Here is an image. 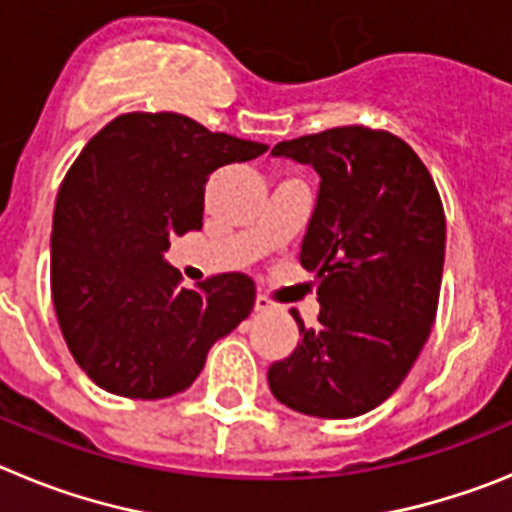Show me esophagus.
I'll use <instances>...</instances> for the list:
<instances>
[{"instance_id": "1", "label": "esophagus", "mask_w": 512, "mask_h": 512, "mask_svg": "<svg viewBox=\"0 0 512 512\" xmlns=\"http://www.w3.org/2000/svg\"><path fill=\"white\" fill-rule=\"evenodd\" d=\"M271 310V300L266 295H256V312H269Z\"/></svg>"}]
</instances>
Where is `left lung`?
I'll return each mask as SVG.
<instances>
[{"instance_id":"obj_1","label":"left lung","mask_w":512,"mask_h":512,"mask_svg":"<svg viewBox=\"0 0 512 512\" xmlns=\"http://www.w3.org/2000/svg\"><path fill=\"white\" fill-rule=\"evenodd\" d=\"M274 156L320 174L300 264L318 274V323L292 310L300 343L269 366L282 405L356 418L402 384L441 295L446 215L431 171L387 130L343 125L282 140Z\"/></svg>"}]
</instances>
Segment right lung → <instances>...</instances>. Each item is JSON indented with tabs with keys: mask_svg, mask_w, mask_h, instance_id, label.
Wrapping results in <instances>:
<instances>
[{
	"mask_svg": "<svg viewBox=\"0 0 512 512\" xmlns=\"http://www.w3.org/2000/svg\"><path fill=\"white\" fill-rule=\"evenodd\" d=\"M264 151L187 115L128 112L76 156L53 212L51 292L71 356L97 387L133 400L184 392L212 343L251 315L248 274L187 289L164 251L171 235L202 228L212 171Z\"/></svg>",
	"mask_w": 512,
	"mask_h": 512,
	"instance_id": "add662e5",
	"label": "right lung"
}]
</instances>
